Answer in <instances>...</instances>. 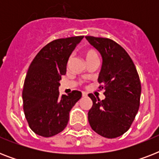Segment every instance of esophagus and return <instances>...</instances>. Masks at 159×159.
Masks as SVG:
<instances>
[{
  "label": "esophagus",
  "instance_id": "esophagus-1",
  "mask_svg": "<svg viewBox=\"0 0 159 159\" xmlns=\"http://www.w3.org/2000/svg\"><path fill=\"white\" fill-rule=\"evenodd\" d=\"M87 96V94L86 93V92H82V97H86Z\"/></svg>",
  "mask_w": 159,
  "mask_h": 159
}]
</instances>
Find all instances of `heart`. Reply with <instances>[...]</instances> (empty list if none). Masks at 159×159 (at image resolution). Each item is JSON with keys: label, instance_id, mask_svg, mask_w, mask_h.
Masks as SVG:
<instances>
[{"label": "heart", "instance_id": "heart-1", "mask_svg": "<svg viewBox=\"0 0 159 159\" xmlns=\"http://www.w3.org/2000/svg\"><path fill=\"white\" fill-rule=\"evenodd\" d=\"M83 55H84L87 62V61H90V60L94 59V58H99L98 53H97V50L94 49V48H87V49L84 50Z\"/></svg>", "mask_w": 159, "mask_h": 159}]
</instances>
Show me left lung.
Here are the masks:
<instances>
[{
    "instance_id": "left-lung-1",
    "label": "left lung",
    "mask_w": 159,
    "mask_h": 159,
    "mask_svg": "<svg viewBox=\"0 0 159 159\" xmlns=\"http://www.w3.org/2000/svg\"><path fill=\"white\" fill-rule=\"evenodd\" d=\"M99 51L103 63L98 77L99 89L106 98L88 97L93 105L88 121L93 130L102 137L114 139L130 128L139 108L141 83L129 55L119 43L108 38L86 36Z\"/></svg>"
}]
</instances>
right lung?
I'll return each mask as SVG.
<instances>
[{"instance_id":"right-lung-1","label":"right lung","mask_w":159,"mask_h":159,"mask_svg":"<svg viewBox=\"0 0 159 159\" xmlns=\"http://www.w3.org/2000/svg\"><path fill=\"white\" fill-rule=\"evenodd\" d=\"M84 36L57 39L46 44L31 62L24 82L23 109L26 120L38 135L52 137L62 132L72 106L82 92L72 91L59 97V81L67 60Z\"/></svg>"}]
</instances>
